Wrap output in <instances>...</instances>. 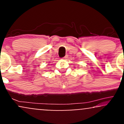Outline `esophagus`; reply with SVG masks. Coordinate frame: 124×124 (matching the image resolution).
Masks as SVG:
<instances>
[{
  "instance_id": "esophagus-1",
  "label": "esophagus",
  "mask_w": 124,
  "mask_h": 124,
  "mask_svg": "<svg viewBox=\"0 0 124 124\" xmlns=\"http://www.w3.org/2000/svg\"><path fill=\"white\" fill-rule=\"evenodd\" d=\"M68 55H66L65 56H64L63 58L64 59H68Z\"/></svg>"
}]
</instances>
